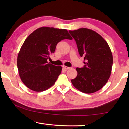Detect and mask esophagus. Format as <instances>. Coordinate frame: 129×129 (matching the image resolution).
<instances>
[{
    "label": "esophagus",
    "instance_id": "esophagus-1",
    "mask_svg": "<svg viewBox=\"0 0 129 129\" xmlns=\"http://www.w3.org/2000/svg\"><path fill=\"white\" fill-rule=\"evenodd\" d=\"M62 68L64 69H66V70H68V69H71V67H66V66H65V65H63L62 66Z\"/></svg>",
    "mask_w": 129,
    "mask_h": 129
}]
</instances>
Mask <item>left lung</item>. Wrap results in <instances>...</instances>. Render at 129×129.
<instances>
[{
    "mask_svg": "<svg viewBox=\"0 0 129 129\" xmlns=\"http://www.w3.org/2000/svg\"><path fill=\"white\" fill-rule=\"evenodd\" d=\"M76 41L81 57H84L82 68H76L77 76L72 84L82 93L99 90L108 82L113 65V55L108 44L97 32L87 28L69 30Z\"/></svg>",
    "mask_w": 129,
    "mask_h": 129,
    "instance_id": "8db88e82",
    "label": "left lung"
}]
</instances>
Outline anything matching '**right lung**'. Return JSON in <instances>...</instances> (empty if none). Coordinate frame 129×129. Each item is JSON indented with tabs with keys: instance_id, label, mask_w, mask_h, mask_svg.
<instances>
[{
	"instance_id": "right-lung-1",
	"label": "right lung",
	"mask_w": 129,
	"mask_h": 129,
	"mask_svg": "<svg viewBox=\"0 0 129 129\" xmlns=\"http://www.w3.org/2000/svg\"><path fill=\"white\" fill-rule=\"evenodd\" d=\"M72 40L67 30L43 27L25 39L17 56L19 74L25 85L35 91H43L53 86L62 67L48 63L49 55L55 51L58 42Z\"/></svg>"
}]
</instances>
